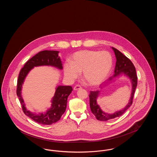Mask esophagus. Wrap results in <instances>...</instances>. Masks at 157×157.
Instances as JSON below:
<instances>
[{"instance_id": "esophagus-1", "label": "esophagus", "mask_w": 157, "mask_h": 157, "mask_svg": "<svg viewBox=\"0 0 157 157\" xmlns=\"http://www.w3.org/2000/svg\"><path fill=\"white\" fill-rule=\"evenodd\" d=\"M81 86L79 85H76L75 87L74 88V90H81Z\"/></svg>"}]
</instances>
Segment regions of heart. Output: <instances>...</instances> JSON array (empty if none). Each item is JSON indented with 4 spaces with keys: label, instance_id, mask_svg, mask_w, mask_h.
<instances>
[{
    "label": "heart",
    "instance_id": "1",
    "mask_svg": "<svg viewBox=\"0 0 157 157\" xmlns=\"http://www.w3.org/2000/svg\"><path fill=\"white\" fill-rule=\"evenodd\" d=\"M69 63L63 65V74L69 81L76 79L82 72L85 82L91 86L100 85L107 78L113 64L111 53L107 51L83 50L74 53Z\"/></svg>",
    "mask_w": 157,
    "mask_h": 157
}]
</instances>
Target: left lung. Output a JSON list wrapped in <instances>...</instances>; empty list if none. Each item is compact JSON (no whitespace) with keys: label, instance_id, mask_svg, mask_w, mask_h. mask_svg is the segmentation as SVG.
I'll return each instance as SVG.
<instances>
[{"label":"left lung","instance_id":"1","mask_svg":"<svg viewBox=\"0 0 157 157\" xmlns=\"http://www.w3.org/2000/svg\"><path fill=\"white\" fill-rule=\"evenodd\" d=\"M112 49L115 53L117 60L114 74L108 79L107 82H105V85L108 84V82L112 81L115 78H118L120 76L124 75L129 79L132 85V90L131 97L129 98L128 104L122 109L112 113H109L102 111L100 105L98 104L97 99L100 94V90L90 92V104L91 111L98 120L102 121L112 120L119 117L124 114L132 104V99L137 86V76L136 74V70L132 62L117 49L112 47ZM104 86L101 88H102Z\"/></svg>","mask_w":157,"mask_h":157}]
</instances>
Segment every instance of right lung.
Masks as SVG:
<instances>
[{
    "label": "right lung",
    "instance_id": "1",
    "mask_svg": "<svg viewBox=\"0 0 157 157\" xmlns=\"http://www.w3.org/2000/svg\"><path fill=\"white\" fill-rule=\"evenodd\" d=\"M59 51H40L28 60L20 71L17 85L16 94L22 106L25 114L32 120L42 125H51L60 120L66 111L67 99L72 91L71 86L59 85L55 88L54 96L51 99V106L45 112L36 113L28 110L22 96V90L25 78L34 67L50 66L59 70L63 69L62 61L58 56Z\"/></svg>",
    "mask_w": 157,
    "mask_h": 157
}]
</instances>
